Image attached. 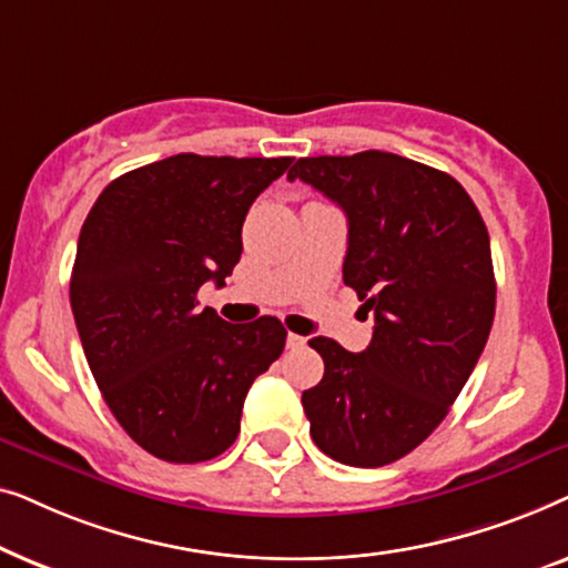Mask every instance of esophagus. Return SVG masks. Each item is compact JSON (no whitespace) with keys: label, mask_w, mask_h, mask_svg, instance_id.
<instances>
[{"label":"esophagus","mask_w":568,"mask_h":568,"mask_svg":"<svg viewBox=\"0 0 568 568\" xmlns=\"http://www.w3.org/2000/svg\"><path fill=\"white\" fill-rule=\"evenodd\" d=\"M305 344H307V338L305 336H297V333H290V336H286V348H305Z\"/></svg>","instance_id":"esophagus-1"}]
</instances>
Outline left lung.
Masks as SVG:
<instances>
[{
	"mask_svg": "<svg viewBox=\"0 0 568 568\" xmlns=\"http://www.w3.org/2000/svg\"><path fill=\"white\" fill-rule=\"evenodd\" d=\"M344 209V282L375 315L369 346H310L325 372L302 393L313 442L333 460L379 468L416 449L468 383L491 333L488 230L453 175L400 154L302 158L290 170Z\"/></svg>",
	"mask_w": 568,
	"mask_h": 568,
	"instance_id": "obj_1",
	"label": "left lung"
}]
</instances>
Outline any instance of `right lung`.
<instances>
[{
	"instance_id": "obj_1",
	"label": "right lung",
	"mask_w": 568,
	"mask_h": 568,
	"mask_svg": "<svg viewBox=\"0 0 568 568\" xmlns=\"http://www.w3.org/2000/svg\"><path fill=\"white\" fill-rule=\"evenodd\" d=\"M292 158H173L115 178L82 224L69 300L90 372L123 432L168 463L237 439L253 379L284 352L276 317L199 307L243 253V222Z\"/></svg>"
}]
</instances>
